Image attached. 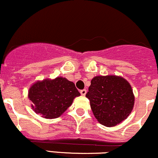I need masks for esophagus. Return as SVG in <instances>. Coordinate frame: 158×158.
<instances>
[{
    "instance_id": "1",
    "label": "esophagus",
    "mask_w": 158,
    "mask_h": 158,
    "mask_svg": "<svg viewBox=\"0 0 158 158\" xmlns=\"http://www.w3.org/2000/svg\"><path fill=\"white\" fill-rule=\"evenodd\" d=\"M86 93H87L86 89H83V90H80V94L82 96H85V94H86Z\"/></svg>"
}]
</instances>
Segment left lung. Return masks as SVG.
I'll return each instance as SVG.
<instances>
[{"label":"left lung","mask_w":158,"mask_h":158,"mask_svg":"<svg viewBox=\"0 0 158 158\" xmlns=\"http://www.w3.org/2000/svg\"><path fill=\"white\" fill-rule=\"evenodd\" d=\"M86 97L95 118L106 127L116 126L125 120L135 105L130 83L116 75L94 77Z\"/></svg>","instance_id":"1"}]
</instances>
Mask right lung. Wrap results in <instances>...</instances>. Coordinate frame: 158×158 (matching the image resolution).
<instances>
[{
	"mask_svg": "<svg viewBox=\"0 0 158 158\" xmlns=\"http://www.w3.org/2000/svg\"><path fill=\"white\" fill-rule=\"evenodd\" d=\"M79 96L73 81L61 77L35 81L28 90L32 109L45 119L60 117Z\"/></svg>",
	"mask_w": 158,
	"mask_h": 158,
	"instance_id": "obj_1",
	"label": "right lung"
}]
</instances>
